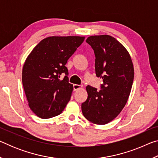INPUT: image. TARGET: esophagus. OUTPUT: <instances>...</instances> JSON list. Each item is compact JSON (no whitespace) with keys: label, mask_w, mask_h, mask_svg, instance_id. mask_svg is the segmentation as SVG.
I'll use <instances>...</instances> for the list:
<instances>
[{"label":"esophagus","mask_w":158,"mask_h":158,"mask_svg":"<svg viewBox=\"0 0 158 158\" xmlns=\"http://www.w3.org/2000/svg\"><path fill=\"white\" fill-rule=\"evenodd\" d=\"M81 88H82V85H78V84H74L73 85L74 90H77L79 89H81Z\"/></svg>","instance_id":"obj_1"}]
</instances>
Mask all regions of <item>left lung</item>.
<instances>
[{
    "label": "left lung",
    "instance_id": "8db88e82",
    "mask_svg": "<svg viewBox=\"0 0 158 158\" xmlns=\"http://www.w3.org/2000/svg\"><path fill=\"white\" fill-rule=\"evenodd\" d=\"M85 42L95 56V74L102 78L101 89L87 85L88 98L82 103L83 115L94 124L105 125L126 105L134 79L132 59L123 45L108 35H93Z\"/></svg>",
    "mask_w": 158,
    "mask_h": 158
}]
</instances>
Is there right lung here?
<instances>
[{"mask_svg":"<svg viewBox=\"0 0 158 158\" xmlns=\"http://www.w3.org/2000/svg\"><path fill=\"white\" fill-rule=\"evenodd\" d=\"M84 39L79 36L48 37L26 58L22 70L23 86L29 107L36 116L50 118L64 110L73 90L65 65ZM63 73L66 76L60 80Z\"/></svg>","mask_w":158,"mask_h":158,"instance_id":"1","label":"right lung"}]
</instances>
